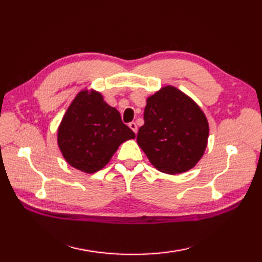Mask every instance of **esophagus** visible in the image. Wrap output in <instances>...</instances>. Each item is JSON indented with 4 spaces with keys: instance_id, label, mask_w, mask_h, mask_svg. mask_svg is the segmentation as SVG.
<instances>
[{
    "instance_id": "34e87169",
    "label": "esophagus",
    "mask_w": 262,
    "mask_h": 262,
    "mask_svg": "<svg viewBox=\"0 0 262 262\" xmlns=\"http://www.w3.org/2000/svg\"><path fill=\"white\" fill-rule=\"evenodd\" d=\"M128 126H129L130 129H132L133 132H134L135 134H136V133H137V125H136V122L132 121V122H129V125H128Z\"/></svg>"
}]
</instances>
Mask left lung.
I'll return each mask as SVG.
<instances>
[{
	"instance_id": "left-lung-1",
	"label": "left lung",
	"mask_w": 262,
	"mask_h": 262,
	"mask_svg": "<svg viewBox=\"0 0 262 262\" xmlns=\"http://www.w3.org/2000/svg\"><path fill=\"white\" fill-rule=\"evenodd\" d=\"M208 134V121L202 109L169 85L147 98L137 143L159 171L178 174L202 159Z\"/></svg>"
}]
</instances>
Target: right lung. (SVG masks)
I'll return each instance as SVG.
<instances>
[{"label": "right lung", "mask_w": 262, "mask_h": 262, "mask_svg": "<svg viewBox=\"0 0 262 262\" xmlns=\"http://www.w3.org/2000/svg\"><path fill=\"white\" fill-rule=\"evenodd\" d=\"M135 133L121 120L116 108L96 91H81L63 117L57 142L68 163L86 173L107 164L121 143Z\"/></svg>", "instance_id": "right-lung-1"}]
</instances>
